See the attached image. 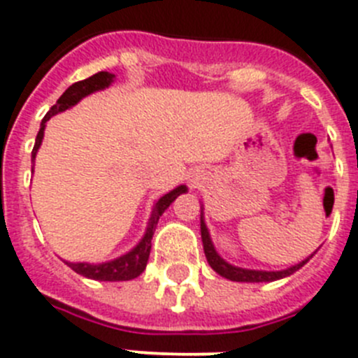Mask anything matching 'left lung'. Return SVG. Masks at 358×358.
Here are the masks:
<instances>
[{
	"instance_id": "8db88e82",
	"label": "left lung",
	"mask_w": 358,
	"mask_h": 358,
	"mask_svg": "<svg viewBox=\"0 0 358 358\" xmlns=\"http://www.w3.org/2000/svg\"><path fill=\"white\" fill-rule=\"evenodd\" d=\"M201 236H202V245H204V255L208 258V264L211 265L215 273H218L222 278H227L231 281H245V283H264V281H276L281 278H287L290 274H294L297 268H301L303 265L308 262V258L303 262H299L294 267L285 268V271H252V268H242L235 267V265L227 264L226 260H222L218 252L215 251L213 242L210 238V233H208V227L204 224V218L201 215ZM312 258V256H310Z\"/></svg>"
}]
</instances>
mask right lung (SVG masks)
<instances>
[{"label": "right lung", "instance_id": "1", "mask_svg": "<svg viewBox=\"0 0 358 358\" xmlns=\"http://www.w3.org/2000/svg\"><path fill=\"white\" fill-rule=\"evenodd\" d=\"M113 80H115V75H113V73L100 71V73H94L93 77L85 78V80L75 82L73 85H69L68 90L62 93V96L57 100L55 106L46 113L43 122H41V129L39 132H37L36 145H34V150H31V161L36 159L37 150H39L41 143H43L46 122H48L53 115L69 109V107L78 103L82 98L94 93V91L106 90V87H109ZM31 172H34V169H31ZM185 192H186V186L181 185V186H177L176 189H172V192H169L166 195H163L161 199H157V202L154 204V210H152L150 220H148V227L147 231H145V236L140 240V243H138L134 249H131V251L127 252V255L120 256V258H116V260H110V262H106V264H98V265L96 264H69V262H66V264H68L77 274H82V276L91 278V280H98V281H129L138 278L141 273H143L145 267H147L148 255H150V248H152L150 240H152V235H154V231H156L157 220H159L161 215L164 213V210H166V208H169L177 197H179V195L185 194Z\"/></svg>", "mask_w": 358, "mask_h": 358}]
</instances>
